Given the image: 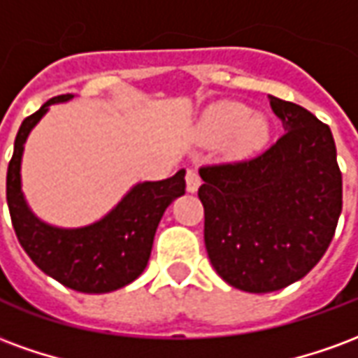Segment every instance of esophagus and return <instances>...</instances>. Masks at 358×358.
Returning a JSON list of instances; mask_svg holds the SVG:
<instances>
[{
  "label": "esophagus",
  "instance_id": "esophagus-1",
  "mask_svg": "<svg viewBox=\"0 0 358 358\" xmlns=\"http://www.w3.org/2000/svg\"><path fill=\"white\" fill-rule=\"evenodd\" d=\"M201 186V178H199V174L195 171H187L186 174V187L189 194H195L197 189Z\"/></svg>",
  "mask_w": 358,
  "mask_h": 358
}]
</instances>
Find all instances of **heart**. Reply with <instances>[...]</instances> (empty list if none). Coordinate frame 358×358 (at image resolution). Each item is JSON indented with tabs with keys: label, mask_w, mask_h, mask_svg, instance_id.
<instances>
[{
	"label": "heart",
	"mask_w": 358,
	"mask_h": 358,
	"mask_svg": "<svg viewBox=\"0 0 358 358\" xmlns=\"http://www.w3.org/2000/svg\"><path fill=\"white\" fill-rule=\"evenodd\" d=\"M199 134L209 141L224 140V149L232 159H249L270 140L268 118L251 113L238 101H218L203 113Z\"/></svg>",
	"instance_id": "heart-1"
}]
</instances>
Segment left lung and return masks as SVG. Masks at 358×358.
<instances>
[{
    "label": "left lung",
    "mask_w": 358,
    "mask_h": 358,
    "mask_svg": "<svg viewBox=\"0 0 358 358\" xmlns=\"http://www.w3.org/2000/svg\"><path fill=\"white\" fill-rule=\"evenodd\" d=\"M285 134L257 159L203 166L205 248L226 284L270 293L307 276L341 215L331 130L301 105L270 97Z\"/></svg>",
    "instance_id": "left-lung-1"
}]
</instances>
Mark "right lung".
I'll return each instance as SVG.
<instances>
[{
	"mask_svg": "<svg viewBox=\"0 0 358 358\" xmlns=\"http://www.w3.org/2000/svg\"><path fill=\"white\" fill-rule=\"evenodd\" d=\"M73 97H53L22 120L7 169V205L20 245L38 268L74 292L109 293L132 284L145 270L164 210L186 194V171L159 182L134 184L105 217L88 226L61 228L36 217L20 178L24 143L51 105Z\"/></svg>",
	"mask_w": 358,
	"mask_h": 358,
	"instance_id": "add662e5",
	"label": "right lung"
}]
</instances>
